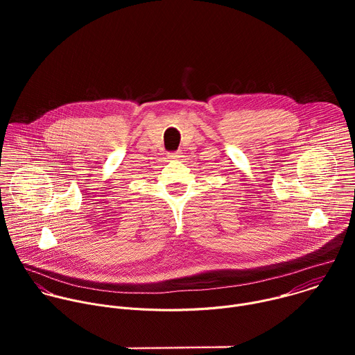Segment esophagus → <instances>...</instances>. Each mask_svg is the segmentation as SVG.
I'll return each mask as SVG.
<instances>
[{
	"label": "esophagus",
	"instance_id": "esophagus-1",
	"mask_svg": "<svg viewBox=\"0 0 355 355\" xmlns=\"http://www.w3.org/2000/svg\"><path fill=\"white\" fill-rule=\"evenodd\" d=\"M178 157H180V151H170L168 153V159H171V160H175Z\"/></svg>",
	"mask_w": 355,
	"mask_h": 355
}]
</instances>
